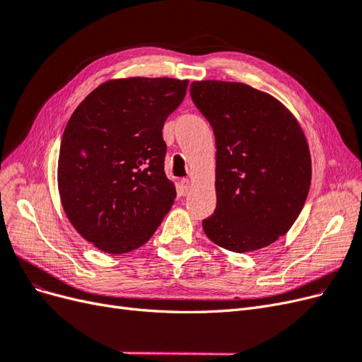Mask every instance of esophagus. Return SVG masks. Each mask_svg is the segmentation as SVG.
<instances>
[{
  "mask_svg": "<svg viewBox=\"0 0 362 362\" xmlns=\"http://www.w3.org/2000/svg\"><path fill=\"white\" fill-rule=\"evenodd\" d=\"M181 189H182V193L185 194V193H187L189 192V189H190V180L189 178H182L181 180Z\"/></svg>",
  "mask_w": 362,
  "mask_h": 362,
  "instance_id": "obj_1",
  "label": "esophagus"
}]
</instances>
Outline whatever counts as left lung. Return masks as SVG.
<instances>
[{"mask_svg": "<svg viewBox=\"0 0 362 362\" xmlns=\"http://www.w3.org/2000/svg\"><path fill=\"white\" fill-rule=\"evenodd\" d=\"M190 96L216 139V194L206 237L233 252L266 247L300 214L311 157L298 120L275 98L243 83L194 81Z\"/></svg>", "mask_w": 362, "mask_h": 362, "instance_id": "8db88e82", "label": "left lung"}]
</instances>
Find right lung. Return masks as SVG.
Listing matches in <instances>:
<instances>
[{"mask_svg":"<svg viewBox=\"0 0 362 362\" xmlns=\"http://www.w3.org/2000/svg\"><path fill=\"white\" fill-rule=\"evenodd\" d=\"M189 81L128 78L101 84L76 107L59 154L64 213L108 254L145 245L173 205L163 127Z\"/></svg>","mask_w":362,"mask_h":362,"instance_id":"right-lung-1","label":"right lung"}]
</instances>
